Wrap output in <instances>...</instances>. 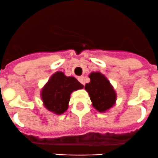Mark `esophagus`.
<instances>
[{
	"label": "esophagus",
	"instance_id": "1",
	"mask_svg": "<svg viewBox=\"0 0 158 158\" xmlns=\"http://www.w3.org/2000/svg\"><path fill=\"white\" fill-rule=\"evenodd\" d=\"M78 80H79V82H81L82 85H85V77L84 76H79V77H78Z\"/></svg>",
	"mask_w": 158,
	"mask_h": 158
}]
</instances>
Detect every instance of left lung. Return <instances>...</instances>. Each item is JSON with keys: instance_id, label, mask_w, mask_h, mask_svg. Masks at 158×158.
I'll use <instances>...</instances> for the list:
<instances>
[{"instance_id": "8db88e82", "label": "left lung", "mask_w": 158, "mask_h": 158, "mask_svg": "<svg viewBox=\"0 0 158 158\" xmlns=\"http://www.w3.org/2000/svg\"><path fill=\"white\" fill-rule=\"evenodd\" d=\"M90 82L85 85L94 107L98 112H105L113 107L116 95L109 81L100 72L89 75Z\"/></svg>"}]
</instances>
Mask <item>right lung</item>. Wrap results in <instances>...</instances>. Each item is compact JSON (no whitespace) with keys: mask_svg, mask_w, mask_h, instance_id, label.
<instances>
[{"mask_svg":"<svg viewBox=\"0 0 158 158\" xmlns=\"http://www.w3.org/2000/svg\"><path fill=\"white\" fill-rule=\"evenodd\" d=\"M82 88L83 86L76 78L67 77L63 72H56L42 89L44 106L56 114H62L69 107L72 92Z\"/></svg>","mask_w":158,"mask_h":158,"instance_id":"right-lung-1","label":"right lung"}]
</instances>
